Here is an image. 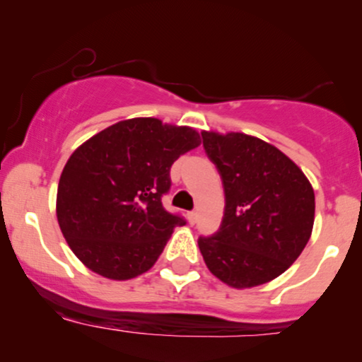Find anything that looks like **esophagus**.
<instances>
[{
	"label": "esophagus",
	"mask_w": 362,
	"mask_h": 362,
	"mask_svg": "<svg viewBox=\"0 0 362 362\" xmlns=\"http://www.w3.org/2000/svg\"><path fill=\"white\" fill-rule=\"evenodd\" d=\"M195 219H197V213H195V211H190V213H189V221H190V224H194Z\"/></svg>",
	"instance_id": "1"
}]
</instances>
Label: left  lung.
<instances>
[{
	"label": "left lung",
	"mask_w": 362,
	"mask_h": 362,
	"mask_svg": "<svg viewBox=\"0 0 362 362\" xmlns=\"http://www.w3.org/2000/svg\"><path fill=\"white\" fill-rule=\"evenodd\" d=\"M201 134L226 197L218 233L199 238L207 269L236 289L271 282L308 243L315 221L313 187L291 158L255 136Z\"/></svg>",
	"instance_id": "left-lung-1"
}]
</instances>
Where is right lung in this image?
Here are the masks:
<instances>
[{
	"label": "right lung",
	"mask_w": 362,
	"mask_h": 362,
	"mask_svg": "<svg viewBox=\"0 0 362 362\" xmlns=\"http://www.w3.org/2000/svg\"><path fill=\"white\" fill-rule=\"evenodd\" d=\"M199 144L192 127L134 117L74 149L57 185L56 214L69 248L90 271L127 281L155 265L173 228L185 224L161 204L170 168Z\"/></svg>",
	"instance_id": "1"
}]
</instances>
